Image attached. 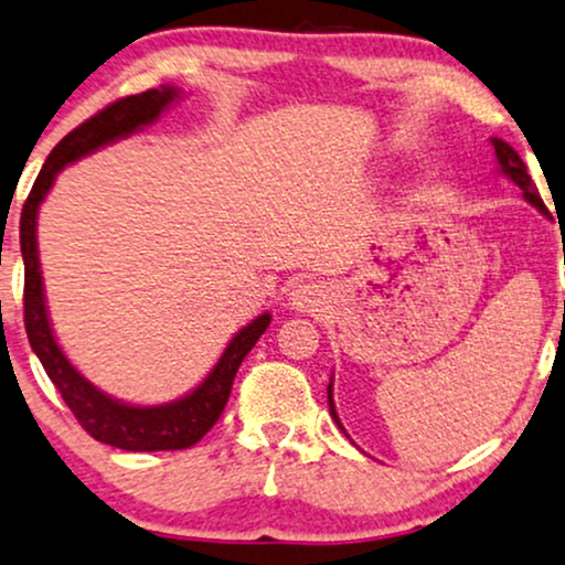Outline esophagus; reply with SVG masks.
<instances>
[{
	"label": "esophagus",
	"instance_id": "1",
	"mask_svg": "<svg viewBox=\"0 0 565 565\" xmlns=\"http://www.w3.org/2000/svg\"><path fill=\"white\" fill-rule=\"evenodd\" d=\"M329 302V291L318 281H302L289 291V305L300 312H321Z\"/></svg>",
	"mask_w": 565,
	"mask_h": 565
}]
</instances>
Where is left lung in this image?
Returning <instances> with one entry per match:
<instances>
[{
    "label": "left lung",
    "instance_id": "obj_1",
    "mask_svg": "<svg viewBox=\"0 0 565 565\" xmlns=\"http://www.w3.org/2000/svg\"><path fill=\"white\" fill-rule=\"evenodd\" d=\"M492 145H494V154H498L500 171L505 173L508 179H511L515 186L521 189L523 196H526V202H532L536 210L547 213L545 202H542L540 192H536L532 175H529L526 166H523V160L519 158V152H515V149L508 145V141H502V139H492ZM329 411H331V416H334V420L339 424V416H337V411H334V399H331V384H329ZM339 429H342V424H339Z\"/></svg>",
    "mask_w": 565,
    "mask_h": 565
}]
</instances>
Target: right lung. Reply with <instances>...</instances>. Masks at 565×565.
<instances>
[{
  "label": "right lung",
  "mask_w": 565,
  "mask_h": 565,
  "mask_svg": "<svg viewBox=\"0 0 565 565\" xmlns=\"http://www.w3.org/2000/svg\"><path fill=\"white\" fill-rule=\"evenodd\" d=\"M179 97V88L160 86L149 88V92L131 94V97L115 99L105 110L84 120L78 128L52 149L46 158L42 173L33 183L29 200H25L23 213H20V253H23L25 265V287H23V321L25 334L36 358L42 360L46 376L63 394L65 405L84 426L88 437L105 445L120 447V450L131 452H158V450H186L200 441L205 434L213 429L215 420L221 418L223 407L228 403L231 384H234L236 371H239L242 360L247 352L255 348L257 339L268 329L270 316L263 312L253 323L228 342L226 352L210 376L202 382L192 394L175 399L168 405L154 407H136L118 403V399L102 394L97 386L88 384L81 373L67 363V358L54 342L50 318H46L44 289H42V268H39V249H36V213L46 192L52 189L54 175H57L67 162L84 158L94 149L110 145L139 131L141 126H149L158 120V115L166 110L171 102Z\"/></svg>",
  "instance_id": "right-lung-1"
}]
</instances>
